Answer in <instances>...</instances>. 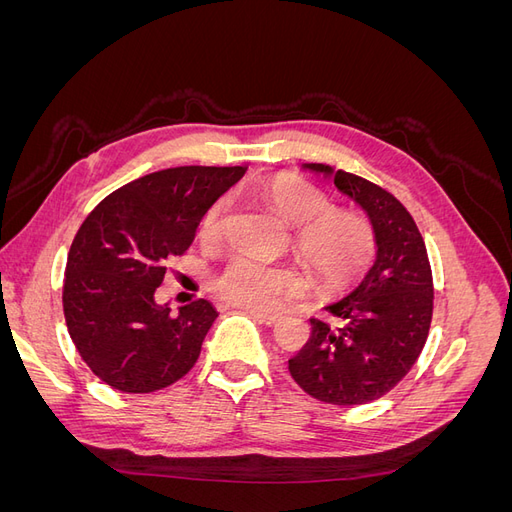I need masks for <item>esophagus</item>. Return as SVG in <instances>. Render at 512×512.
<instances>
[{
	"mask_svg": "<svg viewBox=\"0 0 512 512\" xmlns=\"http://www.w3.org/2000/svg\"><path fill=\"white\" fill-rule=\"evenodd\" d=\"M250 316H252L254 320H258L260 324H267V327H275V324L282 320L280 316H275V314H262V312H250Z\"/></svg>",
	"mask_w": 512,
	"mask_h": 512,
	"instance_id": "34e87169",
	"label": "esophagus"
}]
</instances>
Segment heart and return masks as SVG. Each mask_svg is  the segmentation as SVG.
I'll use <instances>...</instances> for the list:
<instances>
[{
	"mask_svg": "<svg viewBox=\"0 0 512 512\" xmlns=\"http://www.w3.org/2000/svg\"><path fill=\"white\" fill-rule=\"evenodd\" d=\"M258 198L294 226V252L301 256L320 290L344 292L374 267L378 232L363 211L335 207L327 192L299 177H280L267 183ZM228 209V198H215L200 218V237L218 241ZM303 288L305 280L297 267L271 265L252 256H235L213 280L218 297L254 312H271L282 301L299 297Z\"/></svg>",
	"mask_w": 512,
	"mask_h": 512,
	"instance_id": "obj_1",
	"label": "heart"
}]
</instances>
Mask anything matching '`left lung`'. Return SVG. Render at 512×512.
Here are the masks:
<instances>
[{"mask_svg":"<svg viewBox=\"0 0 512 512\" xmlns=\"http://www.w3.org/2000/svg\"><path fill=\"white\" fill-rule=\"evenodd\" d=\"M333 181L374 222L378 260L350 297L327 307L337 322L309 320L312 335L288 369L314 399L361 406L393 391L416 363L431 327L433 277L423 235L391 192L346 170H335Z\"/></svg>","mask_w":512,"mask_h":512,"instance_id":"1","label":"left lung"}]
</instances>
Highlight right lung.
<instances>
[{
    "label": "right lung",
    "mask_w": 512,
    "mask_h": 512,
    "mask_svg": "<svg viewBox=\"0 0 512 512\" xmlns=\"http://www.w3.org/2000/svg\"><path fill=\"white\" fill-rule=\"evenodd\" d=\"M243 166H177L108 194L70 245L64 316L72 344L94 374L121 393H153L194 367L213 320L196 299L170 314L156 305L168 262L188 250L205 209Z\"/></svg>",
    "instance_id": "right-lung-1"
}]
</instances>
